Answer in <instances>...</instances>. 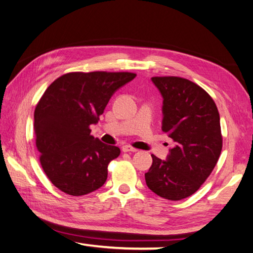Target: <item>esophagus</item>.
Instances as JSON below:
<instances>
[{"label":"esophagus","instance_id":"1","mask_svg":"<svg viewBox=\"0 0 253 253\" xmlns=\"http://www.w3.org/2000/svg\"><path fill=\"white\" fill-rule=\"evenodd\" d=\"M137 150H138V149H136V148H134V147H131L129 145L123 146V151H124V153H136Z\"/></svg>","mask_w":253,"mask_h":253}]
</instances>
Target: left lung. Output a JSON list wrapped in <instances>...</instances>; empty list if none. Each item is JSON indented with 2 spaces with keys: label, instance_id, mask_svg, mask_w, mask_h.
I'll return each instance as SVG.
<instances>
[{
  "label": "left lung",
  "instance_id": "8db88e82",
  "mask_svg": "<svg viewBox=\"0 0 253 253\" xmlns=\"http://www.w3.org/2000/svg\"><path fill=\"white\" fill-rule=\"evenodd\" d=\"M151 81L164 98L162 129L174 146L167 160L151 155L146 183L162 198L181 200L199 189L221 154L219 112L211 96L194 82L177 76Z\"/></svg>",
  "mask_w": 253,
  "mask_h": 253
}]
</instances>
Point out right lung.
Returning a JSON list of instances; mask_svg holds the SVG:
<instances>
[{"label":"right lung","mask_w":253,"mask_h":253,"mask_svg":"<svg viewBox=\"0 0 253 253\" xmlns=\"http://www.w3.org/2000/svg\"><path fill=\"white\" fill-rule=\"evenodd\" d=\"M136 77L128 72H72L50 84L35 107L34 130L40 163L59 190L83 196L107 179V167L121 149L90 135L109 99Z\"/></svg>","instance_id":"right-lung-1"}]
</instances>
